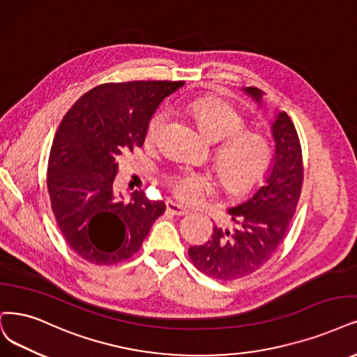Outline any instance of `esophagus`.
<instances>
[{
  "label": "esophagus",
  "instance_id": "obj_1",
  "mask_svg": "<svg viewBox=\"0 0 357 357\" xmlns=\"http://www.w3.org/2000/svg\"><path fill=\"white\" fill-rule=\"evenodd\" d=\"M166 207H167V210H169L172 215H176V216H183V215H187L190 212L187 207H183V206H181V204L175 203V202H170V200L166 202Z\"/></svg>",
  "mask_w": 357,
  "mask_h": 357
}]
</instances>
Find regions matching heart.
<instances>
[{
  "instance_id": "heart-1",
  "label": "heart",
  "mask_w": 357,
  "mask_h": 357,
  "mask_svg": "<svg viewBox=\"0 0 357 357\" xmlns=\"http://www.w3.org/2000/svg\"><path fill=\"white\" fill-rule=\"evenodd\" d=\"M188 110L203 134L213 142L223 141L215 154V165L225 188L234 194L252 191L268 175L272 165V147L266 138L245 129L244 116L219 98H195ZM169 121L166 109L158 110L147 126V139L155 141ZM178 200L197 203L212 190L210 181L197 172H182L167 179Z\"/></svg>"
}]
</instances>
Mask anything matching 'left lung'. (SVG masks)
Instances as JSON below:
<instances>
[{"mask_svg": "<svg viewBox=\"0 0 357 357\" xmlns=\"http://www.w3.org/2000/svg\"><path fill=\"white\" fill-rule=\"evenodd\" d=\"M259 105L265 92L244 89ZM275 155L265 179L248 200L229 207L234 229L213 228L203 245L190 247L194 266L220 281L243 278L260 269L272 257L288 232L303 185V158L294 123L285 112L272 121Z\"/></svg>", "mask_w": 357, "mask_h": 357, "instance_id": "1", "label": "left lung"}]
</instances>
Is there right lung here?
<instances>
[{"mask_svg": "<svg viewBox=\"0 0 357 357\" xmlns=\"http://www.w3.org/2000/svg\"><path fill=\"white\" fill-rule=\"evenodd\" d=\"M183 81L102 84L66 113L51 145L47 188L63 238L92 265L134 256L166 204L144 191L114 192L117 158L142 147L153 113Z\"/></svg>", "mask_w": 357, "mask_h": 357, "instance_id": "obj_1", "label": "right lung"}]
</instances>
